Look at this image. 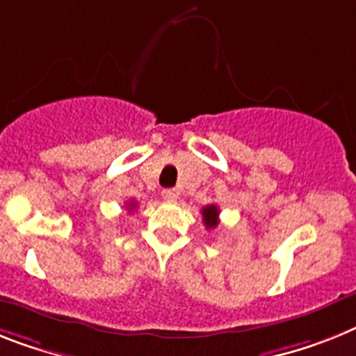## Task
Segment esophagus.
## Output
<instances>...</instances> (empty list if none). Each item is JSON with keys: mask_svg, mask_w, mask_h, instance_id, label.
Instances as JSON below:
<instances>
[{"mask_svg": "<svg viewBox=\"0 0 356 356\" xmlns=\"http://www.w3.org/2000/svg\"><path fill=\"white\" fill-rule=\"evenodd\" d=\"M177 197H179V192H177V190H173V188H166V190H163L164 201L173 202V201H177Z\"/></svg>", "mask_w": 356, "mask_h": 356, "instance_id": "34e87169", "label": "esophagus"}]
</instances>
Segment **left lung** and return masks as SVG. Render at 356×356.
Segmentation results:
<instances>
[{"label":"left lung","instance_id":"1","mask_svg":"<svg viewBox=\"0 0 356 356\" xmlns=\"http://www.w3.org/2000/svg\"><path fill=\"white\" fill-rule=\"evenodd\" d=\"M202 220H204V226L208 229L215 228V226L219 224V208L215 204L202 208Z\"/></svg>","mask_w":356,"mask_h":356}]
</instances>
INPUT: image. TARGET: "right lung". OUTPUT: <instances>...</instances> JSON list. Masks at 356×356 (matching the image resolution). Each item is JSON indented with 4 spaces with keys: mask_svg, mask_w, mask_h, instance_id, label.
Segmentation results:
<instances>
[{
    "mask_svg": "<svg viewBox=\"0 0 356 356\" xmlns=\"http://www.w3.org/2000/svg\"><path fill=\"white\" fill-rule=\"evenodd\" d=\"M134 206H136V202H130V204H128V208H130V210H132Z\"/></svg>",
    "mask_w": 356,
    "mask_h": 356,
    "instance_id": "right-lung-1",
    "label": "right lung"
}]
</instances>
